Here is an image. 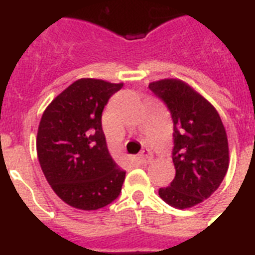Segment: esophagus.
Instances as JSON below:
<instances>
[{
	"label": "esophagus",
	"instance_id": "1",
	"mask_svg": "<svg viewBox=\"0 0 255 255\" xmlns=\"http://www.w3.org/2000/svg\"><path fill=\"white\" fill-rule=\"evenodd\" d=\"M138 161H140L141 164H147V163H150V161L152 160V154L149 151V150H142L141 151V154H138Z\"/></svg>",
	"mask_w": 255,
	"mask_h": 255
}]
</instances>
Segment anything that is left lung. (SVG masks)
Returning a JSON list of instances; mask_svg holds the SVG:
<instances>
[{"label":"left lung","instance_id":"1","mask_svg":"<svg viewBox=\"0 0 255 255\" xmlns=\"http://www.w3.org/2000/svg\"><path fill=\"white\" fill-rule=\"evenodd\" d=\"M150 90L164 101L173 121L174 180L159 189L170 207L186 209L213 194L229 169V141L212 104L181 79L151 82Z\"/></svg>","mask_w":255,"mask_h":255}]
</instances>
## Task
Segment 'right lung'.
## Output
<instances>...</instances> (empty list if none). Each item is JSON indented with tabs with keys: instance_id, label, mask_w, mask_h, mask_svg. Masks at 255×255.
Segmentation results:
<instances>
[{
	"instance_id": "1",
	"label": "right lung",
	"mask_w": 255,
	"mask_h": 255,
	"mask_svg": "<svg viewBox=\"0 0 255 255\" xmlns=\"http://www.w3.org/2000/svg\"><path fill=\"white\" fill-rule=\"evenodd\" d=\"M123 83L82 78L42 114L37 155L46 180L66 204L97 210L118 198L126 172L113 160L101 126L103 110Z\"/></svg>"
}]
</instances>
